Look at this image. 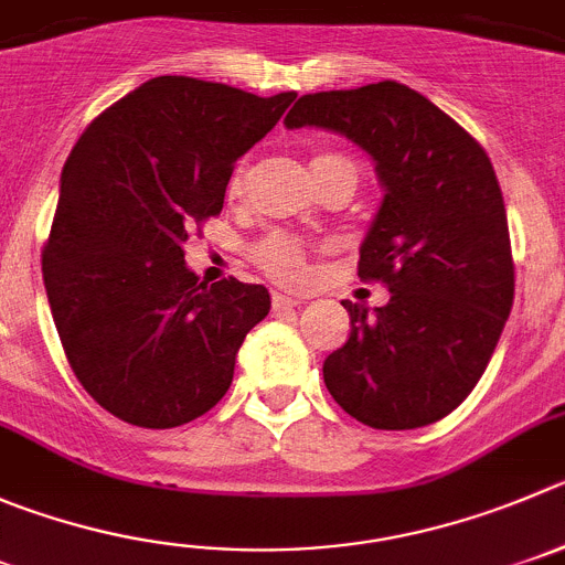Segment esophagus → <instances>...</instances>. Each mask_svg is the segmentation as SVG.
Wrapping results in <instances>:
<instances>
[{
  "mask_svg": "<svg viewBox=\"0 0 565 565\" xmlns=\"http://www.w3.org/2000/svg\"><path fill=\"white\" fill-rule=\"evenodd\" d=\"M300 303H303V298H300V295L273 292V309H276V312H281V309H292V307H300Z\"/></svg>",
  "mask_w": 565,
  "mask_h": 565,
  "instance_id": "obj_1",
  "label": "esophagus"
}]
</instances>
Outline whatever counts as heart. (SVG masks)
<instances>
[{
  "label": "heart",
  "mask_w": 565,
  "mask_h": 565,
  "mask_svg": "<svg viewBox=\"0 0 565 565\" xmlns=\"http://www.w3.org/2000/svg\"><path fill=\"white\" fill-rule=\"evenodd\" d=\"M312 172L315 181H320L323 175H331V172H348V175L356 178V163L351 161L342 152H315L312 156ZM247 175H250V161L242 158L234 167L228 178V194H239L245 189ZM253 256H256L258 267H265L273 278L287 284H298L307 278L309 273V250L307 245L292 234H284V231H276V234H267L265 239L253 247Z\"/></svg>",
  "instance_id": "1"
}]
</instances>
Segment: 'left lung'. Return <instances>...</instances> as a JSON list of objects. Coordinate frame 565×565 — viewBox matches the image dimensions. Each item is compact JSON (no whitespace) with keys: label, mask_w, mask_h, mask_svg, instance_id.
I'll list each match as a JSON object with an SVG mask.
<instances>
[{"label":"left lung","mask_w":565,"mask_h":565,"mask_svg":"<svg viewBox=\"0 0 565 565\" xmlns=\"http://www.w3.org/2000/svg\"><path fill=\"white\" fill-rule=\"evenodd\" d=\"M284 125L351 139L384 189L360 247V278L387 284L390 300L342 303L351 334L326 356V387L373 429L446 418L477 387L513 309L508 211L488 152L395 81L303 94Z\"/></svg>","instance_id":"left-lung-1"}]
</instances>
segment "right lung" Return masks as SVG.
Instances as JSON below:
<instances>
[{
	"label": "right lung",
	"instance_id": "1",
	"mask_svg": "<svg viewBox=\"0 0 565 565\" xmlns=\"http://www.w3.org/2000/svg\"><path fill=\"white\" fill-rule=\"evenodd\" d=\"M295 97L152 77L105 108L63 163L46 298L75 376L125 424L172 429L209 413L270 312L262 284L200 281L183 242L223 211L236 158Z\"/></svg>",
	"mask_w": 565,
	"mask_h": 565
}]
</instances>
